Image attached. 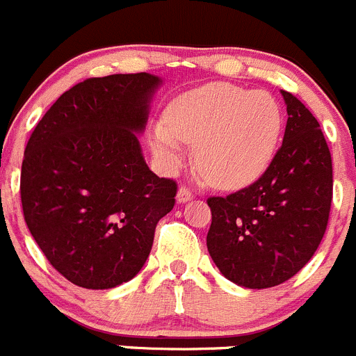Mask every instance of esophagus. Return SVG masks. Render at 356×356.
I'll use <instances>...</instances> for the list:
<instances>
[{"mask_svg":"<svg viewBox=\"0 0 356 356\" xmlns=\"http://www.w3.org/2000/svg\"><path fill=\"white\" fill-rule=\"evenodd\" d=\"M193 198V191L190 188H186V186H181L177 191V202L179 204H184V202H190Z\"/></svg>","mask_w":356,"mask_h":356,"instance_id":"34e87169","label":"esophagus"}]
</instances>
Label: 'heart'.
Listing matches in <instances>:
<instances>
[{
  "label": "heart",
  "mask_w": 356,
  "mask_h": 356,
  "mask_svg": "<svg viewBox=\"0 0 356 356\" xmlns=\"http://www.w3.org/2000/svg\"><path fill=\"white\" fill-rule=\"evenodd\" d=\"M282 111L268 92L209 83L179 95L166 122L150 131V147L166 168L184 161V142L197 143V163L218 188H241L261 177L277 150Z\"/></svg>",
  "instance_id": "b5f03b06"
}]
</instances>
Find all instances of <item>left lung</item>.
Wrapping results in <instances>:
<instances>
[{"label": "left lung", "instance_id": "obj_1", "mask_svg": "<svg viewBox=\"0 0 356 356\" xmlns=\"http://www.w3.org/2000/svg\"><path fill=\"white\" fill-rule=\"evenodd\" d=\"M284 142L264 174L227 197L207 198L211 259L225 278L248 289L275 287L302 270L328 225L334 175L319 122L293 94Z\"/></svg>", "mask_w": 356, "mask_h": 356}]
</instances>
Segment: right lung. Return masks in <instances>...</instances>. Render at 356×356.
Masks as SVG:
<instances>
[{
    "label": "right lung",
    "mask_w": 356,
    "mask_h": 356,
    "mask_svg": "<svg viewBox=\"0 0 356 356\" xmlns=\"http://www.w3.org/2000/svg\"><path fill=\"white\" fill-rule=\"evenodd\" d=\"M154 74L90 78L62 94L28 140L21 202L31 236L54 270L85 289L138 275L177 184L147 166L138 142Z\"/></svg>",
    "instance_id": "1"
}]
</instances>
